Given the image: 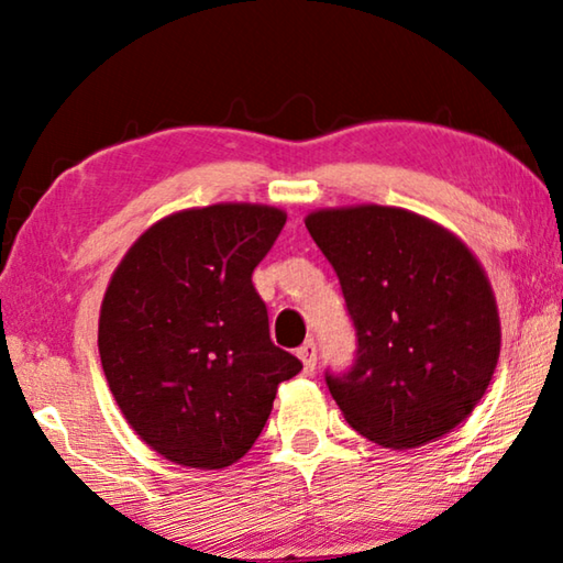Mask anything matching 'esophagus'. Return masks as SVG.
<instances>
[{"instance_id":"esophagus-1","label":"esophagus","mask_w":563,"mask_h":563,"mask_svg":"<svg viewBox=\"0 0 563 563\" xmlns=\"http://www.w3.org/2000/svg\"><path fill=\"white\" fill-rule=\"evenodd\" d=\"M297 357L301 360V365H305L307 375H311V372H314V367H317V344H314V340L301 344V347L297 350Z\"/></svg>"}]
</instances>
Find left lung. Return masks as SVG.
I'll return each mask as SVG.
<instances>
[{"label":"left lung","instance_id":"8db88e82","mask_svg":"<svg viewBox=\"0 0 563 563\" xmlns=\"http://www.w3.org/2000/svg\"><path fill=\"white\" fill-rule=\"evenodd\" d=\"M357 332L350 372L327 375L344 420L410 451L443 438L486 395L500 354L490 282L453 231L395 206L311 211Z\"/></svg>","mask_w":563,"mask_h":563}]
</instances>
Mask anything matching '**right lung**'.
<instances>
[{
  "label": "right lung",
  "instance_id": "add662e5",
  "mask_svg": "<svg viewBox=\"0 0 563 563\" xmlns=\"http://www.w3.org/2000/svg\"><path fill=\"white\" fill-rule=\"evenodd\" d=\"M287 213L213 203L155 221L102 297L98 350L120 412L170 463L219 471L249 453L301 369L276 347L252 274Z\"/></svg>",
  "mask_w": 563,
  "mask_h": 563
}]
</instances>
